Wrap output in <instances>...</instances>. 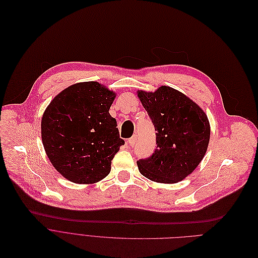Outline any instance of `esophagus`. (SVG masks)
Instances as JSON below:
<instances>
[{
    "instance_id": "obj_1",
    "label": "esophagus",
    "mask_w": 258,
    "mask_h": 258,
    "mask_svg": "<svg viewBox=\"0 0 258 258\" xmlns=\"http://www.w3.org/2000/svg\"><path fill=\"white\" fill-rule=\"evenodd\" d=\"M127 143H128V145H129L130 147H133L134 145H136V143H137V137H136V136H134L133 138L129 139V140L127 141Z\"/></svg>"
}]
</instances>
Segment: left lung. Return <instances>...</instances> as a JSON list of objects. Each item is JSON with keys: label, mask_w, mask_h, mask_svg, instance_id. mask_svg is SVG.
I'll list each match as a JSON object with an SVG mask.
<instances>
[{"label": "left lung", "mask_w": 258, "mask_h": 258, "mask_svg": "<svg viewBox=\"0 0 258 258\" xmlns=\"http://www.w3.org/2000/svg\"><path fill=\"white\" fill-rule=\"evenodd\" d=\"M138 96L156 131V149L138 161L142 175L175 183L191 174L204 158L210 141V124L204 110L176 89L161 86Z\"/></svg>", "instance_id": "1"}]
</instances>
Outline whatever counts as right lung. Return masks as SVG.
I'll list each match as a JSON object with an SVG mask.
<instances>
[{"label": "right lung", "instance_id": "add662e5", "mask_svg": "<svg viewBox=\"0 0 258 258\" xmlns=\"http://www.w3.org/2000/svg\"><path fill=\"white\" fill-rule=\"evenodd\" d=\"M115 92L97 82H82L60 91L44 111L41 133L52 166L76 183H95L111 170L125 141L109 113Z\"/></svg>", "mask_w": 258, "mask_h": 258}]
</instances>
